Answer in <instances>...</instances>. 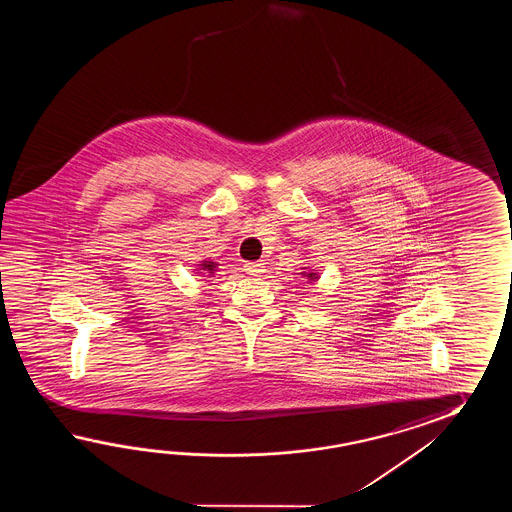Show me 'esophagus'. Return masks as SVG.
I'll use <instances>...</instances> for the list:
<instances>
[{"mask_svg":"<svg viewBox=\"0 0 512 512\" xmlns=\"http://www.w3.org/2000/svg\"><path fill=\"white\" fill-rule=\"evenodd\" d=\"M243 271L251 274V276H260L265 271V267H263V263H260V261H249V263L243 265Z\"/></svg>","mask_w":512,"mask_h":512,"instance_id":"obj_1","label":"esophagus"}]
</instances>
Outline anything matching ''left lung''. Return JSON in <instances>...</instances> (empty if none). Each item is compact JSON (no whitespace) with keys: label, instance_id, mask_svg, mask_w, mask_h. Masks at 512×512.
Here are the masks:
<instances>
[{"label":"left lung","instance_id":"8db88e82","mask_svg":"<svg viewBox=\"0 0 512 512\" xmlns=\"http://www.w3.org/2000/svg\"><path fill=\"white\" fill-rule=\"evenodd\" d=\"M302 274H304V276H307V278H309L311 282H315L316 278H318V276H316V272H302Z\"/></svg>","mask_w":512,"mask_h":512}]
</instances>
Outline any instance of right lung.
I'll return each instance as SVG.
<instances>
[{"instance_id":"right-lung-1","label":"right lung","mask_w":512,"mask_h":512,"mask_svg":"<svg viewBox=\"0 0 512 512\" xmlns=\"http://www.w3.org/2000/svg\"><path fill=\"white\" fill-rule=\"evenodd\" d=\"M201 267H203V271L212 272L216 271V263L214 261H205V263H201Z\"/></svg>"}]
</instances>
